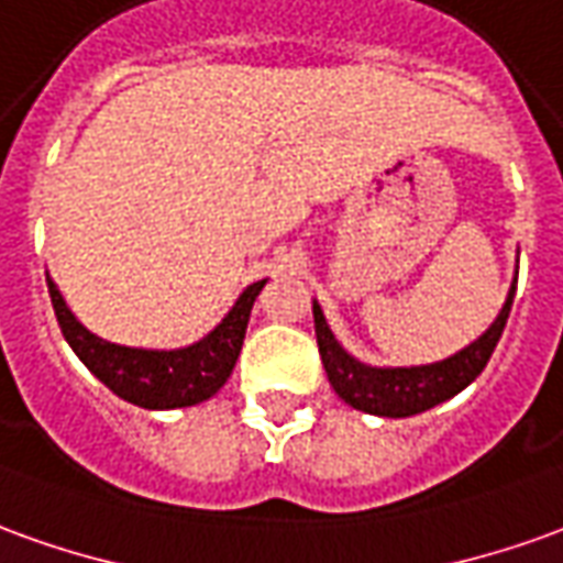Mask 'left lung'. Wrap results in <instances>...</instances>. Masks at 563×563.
Returning a JSON list of instances; mask_svg holds the SVG:
<instances>
[{"label":"left lung","mask_w":563,"mask_h":563,"mask_svg":"<svg viewBox=\"0 0 563 563\" xmlns=\"http://www.w3.org/2000/svg\"><path fill=\"white\" fill-rule=\"evenodd\" d=\"M512 298L515 283L506 295V305L497 313V320L490 322V329L470 347H463L442 363L411 365V368H375V365L353 360L347 350L338 344L329 322L322 317L320 305L313 301V325H317V347H320L322 368L329 375L332 390L344 402L353 405L356 411L377 415V418H411V415H420L432 405L457 396L463 387H470L475 377L482 375V368L487 365L503 329H506Z\"/></svg>","instance_id":"obj_1"}]
</instances>
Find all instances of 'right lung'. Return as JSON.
I'll return each mask as SVG.
<instances>
[{
	"mask_svg": "<svg viewBox=\"0 0 563 563\" xmlns=\"http://www.w3.org/2000/svg\"><path fill=\"white\" fill-rule=\"evenodd\" d=\"M265 283L268 280L246 286L241 298L234 301V308L225 313V320L219 322L210 335L179 350L121 347V344L103 341L76 320V313L66 308L60 289L51 277L48 292L63 338L76 350L78 360L88 365L90 375L100 377L124 402L164 411V408L198 405L222 390V384L231 377L234 363L241 356L246 322Z\"/></svg>",
	"mask_w": 563,
	"mask_h": 563,
	"instance_id": "right-lung-1",
	"label": "right lung"
}]
</instances>
